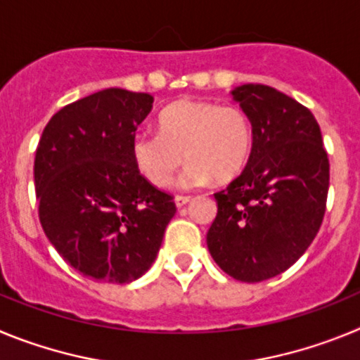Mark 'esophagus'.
<instances>
[{"instance_id": "1", "label": "esophagus", "mask_w": 360, "mask_h": 360, "mask_svg": "<svg viewBox=\"0 0 360 360\" xmlns=\"http://www.w3.org/2000/svg\"><path fill=\"white\" fill-rule=\"evenodd\" d=\"M189 202H191V196H184V195L174 196V203H176V207H184V205Z\"/></svg>"}]
</instances>
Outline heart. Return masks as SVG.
Returning <instances> with one entry per match:
<instances>
[{
  "instance_id": "heart-1",
  "label": "heart",
  "mask_w": 360,
  "mask_h": 360,
  "mask_svg": "<svg viewBox=\"0 0 360 360\" xmlns=\"http://www.w3.org/2000/svg\"><path fill=\"white\" fill-rule=\"evenodd\" d=\"M158 133H139L131 142L136 169L155 187L173 180L184 157L189 160L180 174L186 189L212 180H232L245 169L252 151V124L238 106L211 101H178L158 115Z\"/></svg>"
}]
</instances>
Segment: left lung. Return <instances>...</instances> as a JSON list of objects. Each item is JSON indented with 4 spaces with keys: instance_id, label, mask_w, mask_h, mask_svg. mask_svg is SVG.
I'll list each match as a JSON object with an SVG mask.
<instances>
[{
    "instance_id": "left-lung-1",
    "label": "left lung",
    "mask_w": 360,
    "mask_h": 360,
    "mask_svg": "<svg viewBox=\"0 0 360 360\" xmlns=\"http://www.w3.org/2000/svg\"><path fill=\"white\" fill-rule=\"evenodd\" d=\"M252 124L250 158L224 191L207 232L212 259L231 278L257 283L294 265L319 232L330 162L307 106L265 84L232 91Z\"/></svg>"
}]
</instances>
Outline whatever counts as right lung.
<instances>
[{
	"label": "right lung",
	"instance_id": "add662e5",
	"mask_svg": "<svg viewBox=\"0 0 360 360\" xmlns=\"http://www.w3.org/2000/svg\"><path fill=\"white\" fill-rule=\"evenodd\" d=\"M151 108L149 94L108 88L57 111L37 144L41 227L66 263L97 281L146 274L176 212L173 196L149 184L131 157Z\"/></svg>",
	"mask_w": 360,
	"mask_h": 360
}]
</instances>
